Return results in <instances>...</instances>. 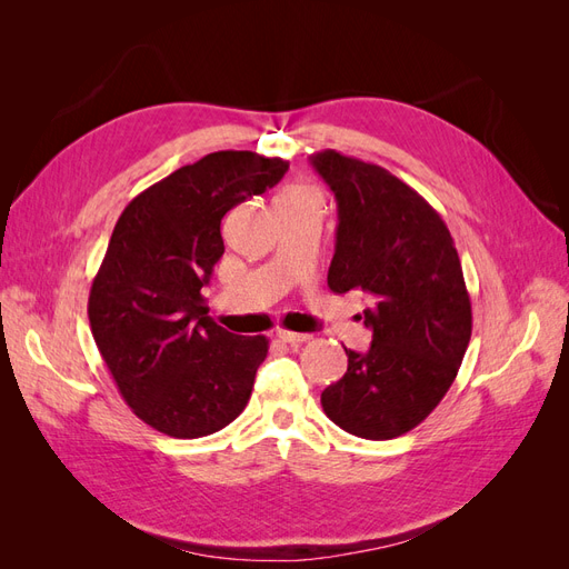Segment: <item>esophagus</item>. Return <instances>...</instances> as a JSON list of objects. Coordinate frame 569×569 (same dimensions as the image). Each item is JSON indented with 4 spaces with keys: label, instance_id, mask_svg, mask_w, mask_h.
Listing matches in <instances>:
<instances>
[{
    "label": "esophagus",
    "instance_id": "1",
    "mask_svg": "<svg viewBox=\"0 0 569 569\" xmlns=\"http://www.w3.org/2000/svg\"><path fill=\"white\" fill-rule=\"evenodd\" d=\"M278 339H282L284 343H291V347H297V343H303L311 339V335H303V332H287V330H280L278 332Z\"/></svg>",
    "mask_w": 569,
    "mask_h": 569
}]
</instances>
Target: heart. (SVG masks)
I'll use <instances>...</instances> for the list:
<instances>
[{"instance_id":"1","label":"heart","mask_w":569,"mask_h":569,"mask_svg":"<svg viewBox=\"0 0 569 569\" xmlns=\"http://www.w3.org/2000/svg\"><path fill=\"white\" fill-rule=\"evenodd\" d=\"M280 199H316V194L313 192H308V189H287L284 194H280ZM278 199V201H280Z\"/></svg>"}]
</instances>
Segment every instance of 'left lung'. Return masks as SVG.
I'll return each mask as SVG.
<instances>
[{"instance_id":"1","label":"left lung","mask_w":569,"mask_h":569,"mask_svg":"<svg viewBox=\"0 0 569 569\" xmlns=\"http://www.w3.org/2000/svg\"><path fill=\"white\" fill-rule=\"evenodd\" d=\"M337 199L335 295L366 291L372 343L343 349L349 368L320 393L343 432L385 441L418 427L453 385L472 335V306L453 237L416 189L375 163L325 149L311 157Z\"/></svg>"}]
</instances>
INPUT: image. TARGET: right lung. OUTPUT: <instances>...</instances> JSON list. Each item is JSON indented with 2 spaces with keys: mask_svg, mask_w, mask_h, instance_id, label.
<instances>
[{
  "mask_svg": "<svg viewBox=\"0 0 569 569\" xmlns=\"http://www.w3.org/2000/svg\"><path fill=\"white\" fill-rule=\"evenodd\" d=\"M287 168L213 151L137 194L116 222L90 289L92 337L134 416L168 437L213 435L249 403L268 339L222 330L201 289L226 251L222 216Z\"/></svg>",
  "mask_w": 569,
  "mask_h": 569,
  "instance_id": "obj_1",
  "label": "right lung"
}]
</instances>
